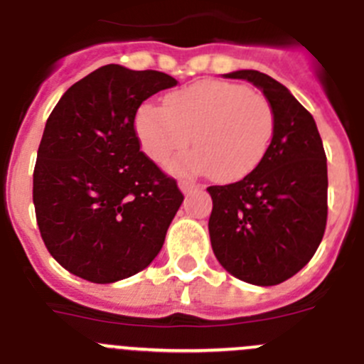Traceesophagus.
Returning <instances> with one entry per match:
<instances>
[{
  "label": "esophagus",
  "instance_id": "obj_1",
  "mask_svg": "<svg viewBox=\"0 0 364 364\" xmlns=\"http://www.w3.org/2000/svg\"><path fill=\"white\" fill-rule=\"evenodd\" d=\"M178 186L184 193H193V191H196V189H200V184H196V182H193V180H186V178L180 180Z\"/></svg>",
  "mask_w": 364,
  "mask_h": 364
}]
</instances>
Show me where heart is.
I'll use <instances>...</instances> for the list:
<instances>
[{"instance_id": "heart-1", "label": "heart", "mask_w": 364, "mask_h": 364, "mask_svg": "<svg viewBox=\"0 0 364 364\" xmlns=\"http://www.w3.org/2000/svg\"><path fill=\"white\" fill-rule=\"evenodd\" d=\"M146 155L166 164L193 139L195 151L178 169L211 171L216 180L247 176L265 156L274 113L263 95L228 81H200L171 93L166 108L144 105L135 119Z\"/></svg>"}]
</instances>
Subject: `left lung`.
I'll return each mask as SVG.
<instances>
[{
  "label": "left lung",
  "mask_w": 364,
  "mask_h": 364,
  "mask_svg": "<svg viewBox=\"0 0 364 364\" xmlns=\"http://www.w3.org/2000/svg\"><path fill=\"white\" fill-rule=\"evenodd\" d=\"M263 92L274 113L265 156L235 184L209 186L213 252L232 276L278 285L311 262L326 228V155L314 117L258 70L225 73Z\"/></svg>",
  "instance_id": "1"
}]
</instances>
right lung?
I'll return each instance as SVG.
<instances>
[{"label":"right lung","instance_id":"1","mask_svg":"<svg viewBox=\"0 0 364 364\" xmlns=\"http://www.w3.org/2000/svg\"><path fill=\"white\" fill-rule=\"evenodd\" d=\"M176 86L156 70L106 65L70 86L50 113L34 168V208L50 255L92 283L141 272L164 245L184 195L141 151L135 115Z\"/></svg>","mask_w":364,"mask_h":364}]
</instances>
